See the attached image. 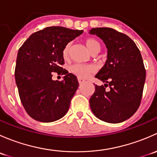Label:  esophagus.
Instances as JSON below:
<instances>
[{
  "label": "esophagus",
  "mask_w": 157,
  "mask_h": 157,
  "mask_svg": "<svg viewBox=\"0 0 157 157\" xmlns=\"http://www.w3.org/2000/svg\"><path fill=\"white\" fill-rule=\"evenodd\" d=\"M77 80H78V82L80 84H82V83H84V81H85L83 78H80V77H78V78H77Z\"/></svg>",
  "instance_id": "1"
}]
</instances>
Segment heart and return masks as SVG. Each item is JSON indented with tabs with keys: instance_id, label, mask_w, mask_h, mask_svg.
<instances>
[{
	"instance_id": "1",
	"label": "heart",
	"mask_w": 157,
	"mask_h": 157,
	"mask_svg": "<svg viewBox=\"0 0 157 157\" xmlns=\"http://www.w3.org/2000/svg\"><path fill=\"white\" fill-rule=\"evenodd\" d=\"M85 44H86V47L89 49L92 54L93 52H99L100 51L101 45L100 43L96 40V39L93 38H88L85 40ZM70 48H71V44L68 43L64 46L62 51V55L64 58H67L69 55ZM70 71L71 73L75 74L78 77L80 78H87L90 77L91 74L94 72L95 69L93 66L91 65H84V64H73L71 67H70Z\"/></svg>"
}]
</instances>
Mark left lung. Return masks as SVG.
<instances>
[{
  "mask_svg": "<svg viewBox=\"0 0 157 157\" xmlns=\"http://www.w3.org/2000/svg\"><path fill=\"white\" fill-rule=\"evenodd\" d=\"M90 33L102 39L108 49L106 62L95 76L105 86L95 85L90 109L102 121L122 122L137 112L141 102L146 79L141 54L131 38L112 28H93Z\"/></svg>",
  "mask_w": 157,
  "mask_h": 157,
  "instance_id": "obj_1",
  "label": "left lung"
}]
</instances>
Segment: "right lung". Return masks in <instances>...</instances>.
<instances>
[{
    "mask_svg": "<svg viewBox=\"0 0 157 157\" xmlns=\"http://www.w3.org/2000/svg\"><path fill=\"white\" fill-rule=\"evenodd\" d=\"M83 30L50 26L33 33L18 51L15 80L20 101L31 118L52 122L65 115L79 83L61 66L63 48ZM66 76L53 81V72Z\"/></svg>",
    "mask_w": 157,
    "mask_h": 157,
    "instance_id": "1",
    "label": "right lung"
}]
</instances>
